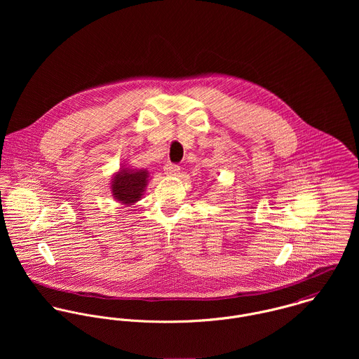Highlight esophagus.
<instances>
[{
    "instance_id": "34e87169",
    "label": "esophagus",
    "mask_w": 359,
    "mask_h": 359,
    "mask_svg": "<svg viewBox=\"0 0 359 359\" xmlns=\"http://www.w3.org/2000/svg\"><path fill=\"white\" fill-rule=\"evenodd\" d=\"M164 171L167 175H177L180 172V165L172 164V163H167L164 165Z\"/></svg>"
}]
</instances>
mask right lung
I'll list each match as a JSON object with an SVG mask.
<instances>
[{
	"mask_svg": "<svg viewBox=\"0 0 359 359\" xmlns=\"http://www.w3.org/2000/svg\"><path fill=\"white\" fill-rule=\"evenodd\" d=\"M149 182V171L142 168H130L121 165L111 177L110 191L116 202L121 205H134L144 196Z\"/></svg>",
	"mask_w": 359,
	"mask_h": 359,
	"instance_id": "right-lung-1",
	"label": "right lung"
}]
</instances>
